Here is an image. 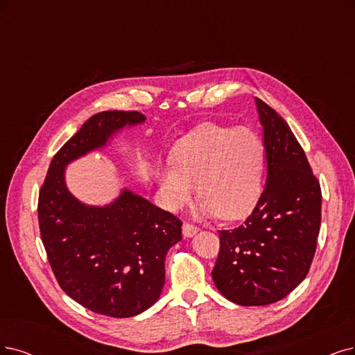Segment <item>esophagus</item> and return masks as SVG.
I'll list each match as a JSON object with an SVG mask.
<instances>
[{
	"label": "esophagus",
	"instance_id": "1",
	"mask_svg": "<svg viewBox=\"0 0 355 355\" xmlns=\"http://www.w3.org/2000/svg\"><path fill=\"white\" fill-rule=\"evenodd\" d=\"M198 231H199V227L190 224V222H184V225H182V235H184L186 239L193 237L194 234H198Z\"/></svg>",
	"mask_w": 355,
	"mask_h": 355
}]
</instances>
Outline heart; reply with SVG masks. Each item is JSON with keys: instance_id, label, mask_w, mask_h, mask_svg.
<instances>
[{"instance_id": "b5f03b06", "label": "heart", "mask_w": 355, "mask_h": 355, "mask_svg": "<svg viewBox=\"0 0 355 355\" xmlns=\"http://www.w3.org/2000/svg\"><path fill=\"white\" fill-rule=\"evenodd\" d=\"M265 159V143L256 131L205 124L175 144L173 166L159 168L162 203L178 211L190 200L196 184L203 214L243 218L260 199Z\"/></svg>"}]
</instances>
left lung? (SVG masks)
<instances>
[{
	"mask_svg": "<svg viewBox=\"0 0 355 355\" xmlns=\"http://www.w3.org/2000/svg\"><path fill=\"white\" fill-rule=\"evenodd\" d=\"M263 125L268 175L243 225L220 230L212 278L240 306H266L303 281L316 253L322 220L320 182L284 118L256 98Z\"/></svg>",
	"mask_w": 355,
	"mask_h": 355,
	"instance_id": "8db88e82",
	"label": "left lung"
}]
</instances>
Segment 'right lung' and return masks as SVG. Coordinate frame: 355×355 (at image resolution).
<instances>
[{
    "label": "right lung",
    "mask_w": 355,
    "mask_h": 355,
    "mask_svg": "<svg viewBox=\"0 0 355 355\" xmlns=\"http://www.w3.org/2000/svg\"><path fill=\"white\" fill-rule=\"evenodd\" d=\"M137 111L98 112L54 155L39 190L37 219L46 257L61 290L83 307L110 318H131L159 298L165 257L181 240L180 218L128 190L105 207L76 200L64 166L103 146Z\"/></svg>",
    "instance_id": "add662e5"
}]
</instances>
